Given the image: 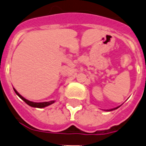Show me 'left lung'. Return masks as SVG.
Here are the masks:
<instances>
[{
  "instance_id": "left-lung-1",
  "label": "left lung",
  "mask_w": 146,
  "mask_h": 146,
  "mask_svg": "<svg viewBox=\"0 0 146 146\" xmlns=\"http://www.w3.org/2000/svg\"><path fill=\"white\" fill-rule=\"evenodd\" d=\"M118 107H116V108H114V109H112V110H109V111H112V110H116V109H118Z\"/></svg>"
}]
</instances>
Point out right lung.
<instances>
[{
    "instance_id": "obj_1",
    "label": "right lung",
    "mask_w": 146,
    "mask_h": 146,
    "mask_svg": "<svg viewBox=\"0 0 146 146\" xmlns=\"http://www.w3.org/2000/svg\"><path fill=\"white\" fill-rule=\"evenodd\" d=\"M13 89L14 91H15V94H17V95L19 96V97L22 100H24V101L25 102L26 104H28V105H29L30 106H32V107L43 108V107H46V106H49V105H51V104H52L54 103V100H52V101H48V102H42V103H35V102L30 101V100H26L25 98H23L22 95H20L18 93V92L15 89V88H13Z\"/></svg>"
}]
</instances>
